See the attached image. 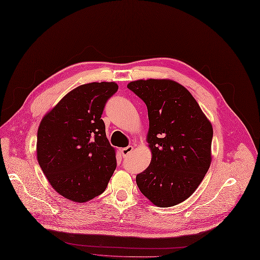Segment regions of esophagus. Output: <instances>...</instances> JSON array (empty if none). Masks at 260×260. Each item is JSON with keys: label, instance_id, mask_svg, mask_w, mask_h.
Segmentation results:
<instances>
[{"label": "esophagus", "instance_id": "obj_1", "mask_svg": "<svg viewBox=\"0 0 260 260\" xmlns=\"http://www.w3.org/2000/svg\"><path fill=\"white\" fill-rule=\"evenodd\" d=\"M121 154L123 156H127L128 154H130L132 151H133V146H128V147H125V148H121Z\"/></svg>", "mask_w": 260, "mask_h": 260}]
</instances>
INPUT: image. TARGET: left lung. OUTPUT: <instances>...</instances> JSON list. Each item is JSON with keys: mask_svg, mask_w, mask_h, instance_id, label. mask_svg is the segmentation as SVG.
<instances>
[{"mask_svg": "<svg viewBox=\"0 0 260 260\" xmlns=\"http://www.w3.org/2000/svg\"><path fill=\"white\" fill-rule=\"evenodd\" d=\"M128 88L147 106L151 162L137 176L158 207L177 205L198 188L212 163L213 126L190 92L170 79H140Z\"/></svg>", "mask_w": 260, "mask_h": 260, "instance_id": "obj_1", "label": "left lung"}]
</instances>
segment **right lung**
I'll return each mask as SVG.
<instances>
[{"mask_svg": "<svg viewBox=\"0 0 260 260\" xmlns=\"http://www.w3.org/2000/svg\"><path fill=\"white\" fill-rule=\"evenodd\" d=\"M117 89L115 82L105 81L79 85L40 122L38 163L52 187L68 200L84 203L102 194L116 168L102 114Z\"/></svg>", "mask_w": 260, "mask_h": 260, "instance_id": "add662e5", "label": "right lung"}]
</instances>
